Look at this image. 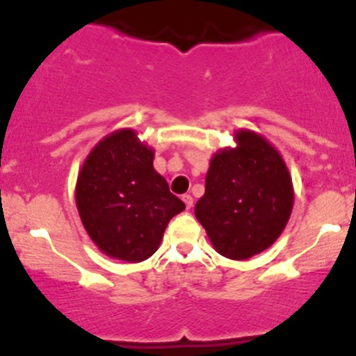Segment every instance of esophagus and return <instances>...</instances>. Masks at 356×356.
I'll return each instance as SVG.
<instances>
[{
  "instance_id": "1",
  "label": "esophagus",
  "mask_w": 356,
  "mask_h": 356,
  "mask_svg": "<svg viewBox=\"0 0 356 356\" xmlns=\"http://www.w3.org/2000/svg\"><path fill=\"white\" fill-rule=\"evenodd\" d=\"M183 202L186 204V209H191V207H193V195L184 194V195H183Z\"/></svg>"
}]
</instances>
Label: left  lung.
Wrapping results in <instances>:
<instances>
[{
  "label": "left lung",
  "mask_w": 356,
  "mask_h": 356,
  "mask_svg": "<svg viewBox=\"0 0 356 356\" xmlns=\"http://www.w3.org/2000/svg\"><path fill=\"white\" fill-rule=\"evenodd\" d=\"M234 140L238 146L220 149L210 161L194 213L220 255L247 260L284 231L293 188L281 154L264 136L239 130Z\"/></svg>",
  "instance_id": "obj_1"
}]
</instances>
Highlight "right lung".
Segmentation results:
<instances>
[{
	"mask_svg": "<svg viewBox=\"0 0 356 356\" xmlns=\"http://www.w3.org/2000/svg\"><path fill=\"white\" fill-rule=\"evenodd\" d=\"M152 162V147L123 128L97 143L80 170L75 202L81 223L112 259L130 264L149 259L168 221L186 207Z\"/></svg>",
	"mask_w": 356,
	"mask_h": 356,
	"instance_id": "add662e5",
	"label": "right lung"
}]
</instances>
